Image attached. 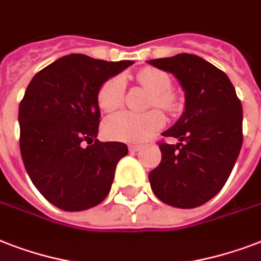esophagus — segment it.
<instances>
[{"mask_svg": "<svg viewBox=\"0 0 261 261\" xmlns=\"http://www.w3.org/2000/svg\"><path fill=\"white\" fill-rule=\"evenodd\" d=\"M141 145H130V146H128V150L131 151V153H135V151H138V150H141Z\"/></svg>", "mask_w": 261, "mask_h": 261, "instance_id": "obj_1", "label": "esophagus"}]
</instances>
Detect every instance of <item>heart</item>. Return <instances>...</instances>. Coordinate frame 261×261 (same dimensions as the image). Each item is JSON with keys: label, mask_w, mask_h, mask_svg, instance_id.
Listing matches in <instances>:
<instances>
[{"label": "heart", "mask_w": 261, "mask_h": 261, "mask_svg": "<svg viewBox=\"0 0 261 261\" xmlns=\"http://www.w3.org/2000/svg\"><path fill=\"white\" fill-rule=\"evenodd\" d=\"M138 83L151 93L150 106L173 112L177 110L178 101L171 90L172 80L165 71L155 67H145L137 74ZM124 80L112 77L107 80L98 89V107L104 112L116 110L123 101ZM165 119L160 111H150L146 114H133L122 111L107 119L102 126L104 134L110 139L123 142H143L164 126Z\"/></svg>", "instance_id": "b5f03b06"}]
</instances>
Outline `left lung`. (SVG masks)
<instances>
[{
  "label": "left lung",
  "instance_id": "obj_1",
  "mask_svg": "<svg viewBox=\"0 0 261 261\" xmlns=\"http://www.w3.org/2000/svg\"><path fill=\"white\" fill-rule=\"evenodd\" d=\"M149 65L178 80L184 112L160 143L161 163L149 173L154 195L169 206L194 208L222 190L243 146V106L230 80L206 59L192 54L150 59Z\"/></svg>",
  "mask_w": 261,
  "mask_h": 261
}]
</instances>
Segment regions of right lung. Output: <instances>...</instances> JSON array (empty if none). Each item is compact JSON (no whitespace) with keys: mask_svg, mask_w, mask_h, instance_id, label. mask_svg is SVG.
Instances as JSON below:
<instances>
[{"mask_svg":"<svg viewBox=\"0 0 261 261\" xmlns=\"http://www.w3.org/2000/svg\"><path fill=\"white\" fill-rule=\"evenodd\" d=\"M133 63L70 54L39 71L27 87L18 107L22 163L39 192L61 210H88L110 192L116 164L128 149L96 138L97 93Z\"/></svg>","mask_w":261,"mask_h":261,"instance_id":"1","label":"right lung"}]
</instances>
